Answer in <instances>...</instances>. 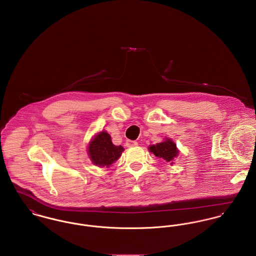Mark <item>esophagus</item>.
Instances as JSON below:
<instances>
[{
    "label": "esophagus",
    "instance_id": "obj_1",
    "mask_svg": "<svg viewBox=\"0 0 256 256\" xmlns=\"http://www.w3.org/2000/svg\"><path fill=\"white\" fill-rule=\"evenodd\" d=\"M138 143L136 142H132V140H126V145L128 147H134V146H136Z\"/></svg>",
    "mask_w": 256,
    "mask_h": 256
}]
</instances>
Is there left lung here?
Here are the masks:
<instances>
[{
	"label": "left lung",
	"mask_w": 256,
	"mask_h": 256,
	"mask_svg": "<svg viewBox=\"0 0 256 256\" xmlns=\"http://www.w3.org/2000/svg\"><path fill=\"white\" fill-rule=\"evenodd\" d=\"M149 150L156 157L162 158L166 162H170V164H172L174 158H176L178 154L176 143L168 138H166L163 142L157 143L156 145L149 146Z\"/></svg>",
	"instance_id": "8db88e82"
}]
</instances>
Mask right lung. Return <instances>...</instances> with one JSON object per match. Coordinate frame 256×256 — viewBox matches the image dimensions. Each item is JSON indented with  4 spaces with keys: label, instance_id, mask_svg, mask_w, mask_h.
<instances>
[{
    "label": "right lung",
    "instance_id": "add662e5",
    "mask_svg": "<svg viewBox=\"0 0 256 256\" xmlns=\"http://www.w3.org/2000/svg\"><path fill=\"white\" fill-rule=\"evenodd\" d=\"M122 145L116 146L107 132H100L88 145V155L94 165L99 167H110L122 155Z\"/></svg>",
    "mask_w": 256,
    "mask_h": 256
}]
</instances>
